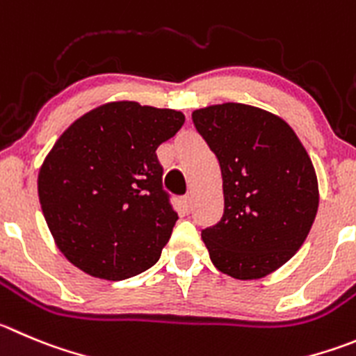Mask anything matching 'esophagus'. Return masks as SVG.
Wrapping results in <instances>:
<instances>
[{
	"mask_svg": "<svg viewBox=\"0 0 356 356\" xmlns=\"http://www.w3.org/2000/svg\"><path fill=\"white\" fill-rule=\"evenodd\" d=\"M182 207H184L186 212L191 211V205H193V200H191V197L189 195H186V197H182Z\"/></svg>",
	"mask_w": 356,
	"mask_h": 356,
	"instance_id": "1",
	"label": "esophagus"
}]
</instances>
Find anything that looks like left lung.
<instances>
[{
  "label": "left lung",
  "instance_id": "8db88e82",
  "mask_svg": "<svg viewBox=\"0 0 356 356\" xmlns=\"http://www.w3.org/2000/svg\"><path fill=\"white\" fill-rule=\"evenodd\" d=\"M193 124L214 152L225 211L202 232L216 268L242 281L283 267L307 238L320 191L314 165L283 118L245 105L197 108Z\"/></svg>",
  "mask_w": 356,
  "mask_h": 356
}]
</instances>
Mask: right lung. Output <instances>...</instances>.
<instances>
[{
  "label": "right lung",
  "instance_id": "right-lung-1",
  "mask_svg": "<svg viewBox=\"0 0 356 356\" xmlns=\"http://www.w3.org/2000/svg\"><path fill=\"white\" fill-rule=\"evenodd\" d=\"M184 114L108 102L73 121L38 172L47 227L66 260L92 277L122 281L159 260L177 214L156 156Z\"/></svg>",
  "mask_w": 356,
  "mask_h": 356
}]
</instances>
